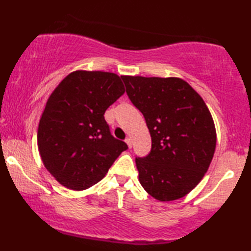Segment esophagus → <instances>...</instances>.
<instances>
[{"mask_svg":"<svg viewBox=\"0 0 251 251\" xmlns=\"http://www.w3.org/2000/svg\"><path fill=\"white\" fill-rule=\"evenodd\" d=\"M126 143L127 144V146H129V148L132 147V141H131L130 137H126Z\"/></svg>","mask_w":251,"mask_h":251,"instance_id":"34e87169","label":"esophagus"}]
</instances>
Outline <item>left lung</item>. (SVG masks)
Instances as JSON below:
<instances>
[{
    "mask_svg": "<svg viewBox=\"0 0 251 251\" xmlns=\"http://www.w3.org/2000/svg\"><path fill=\"white\" fill-rule=\"evenodd\" d=\"M121 78L151 137L150 154L135 158L141 185L160 201L184 197L201 181L213 158L217 135L210 111L182 79Z\"/></svg>",
    "mask_w": 251,
    "mask_h": 251,
    "instance_id": "1",
    "label": "left lung"
}]
</instances>
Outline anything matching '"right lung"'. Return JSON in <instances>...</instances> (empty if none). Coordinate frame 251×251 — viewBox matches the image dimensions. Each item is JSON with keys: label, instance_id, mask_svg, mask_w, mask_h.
I'll return each mask as SVG.
<instances>
[{"label": "right lung", "instance_id": "add662e5", "mask_svg": "<svg viewBox=\"0 0 251 251\" xmlns=\"http://www.w3.org/2000/svg\"><path fill=\"white\" fill-rule=\"evenodd\" d=\"M125 93L118 75L71 73L48 100L40 119L38 147L45 168L61 185L83 191L100 182L122 151L104 114Z\"/></svg>", "mask_w": 251, "mask_h": 251}]
</instances>
